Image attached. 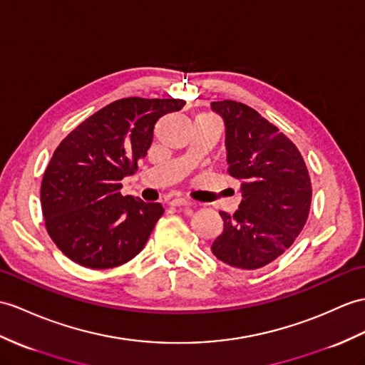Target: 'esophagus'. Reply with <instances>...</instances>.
Segmentation results:
<instances>
[{"instance_id": "esophagus-1", "label": "esophagus", "mask_w": 365, "mask_h": 365, "mask_svg": "<svg viewBox=\"0 0 365 365\" xmlns=\"http://www.w3.org/2000/svg\"><path fill=\"white\" fill-rule=\"evenodd\" d=\"M169 205H173V207H188V205H191V200L183 199V197H177V199H173L171 202H169Z\"/></svg>"}]
</instances>
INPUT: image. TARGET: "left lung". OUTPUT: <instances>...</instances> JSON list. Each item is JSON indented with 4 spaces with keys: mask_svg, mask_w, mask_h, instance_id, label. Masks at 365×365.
I'll return each mask as SVG.
<instances>
[{
    "mask_svg": "<svg viewBox=\"0 0 365 365\" xmlns=\"http://www.w3.org/2000/svg\"><path fill=\"white\" fill-rule=\"evenodd\" d=\"M225 121L227 173L240 180L233 216L221 211L213 255L238 269H259L291 247L308 221L312 188L297 146L257 110L232 99L211 103Z\"/></svg>",
    "mask_w": 365,
    "mask_h": 365,
    "instance_id": "obj_1",
    "label": "left lung"
}]
</instances>
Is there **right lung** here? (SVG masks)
<instances>
[{
  "instance_id": "1",
  "label": "right lung",
  "mask_w": 365,
  "mask_h": 365,
  "mask_svg": "<svg viewBox=\"0 0 365 365\" xmlns=\"http://www.w3.org/2000/svg\"><path fill=\"white\" fill-rule=\"evenodd\" d=\"M183 106L182 99H118L58 144L40 200L46 232L63 255L83 267L110 269L143 250L165 210L123 196L121 180L146 157L158 118Z\"/></svg>"
}]
</instances>
